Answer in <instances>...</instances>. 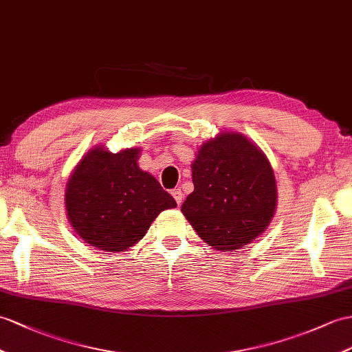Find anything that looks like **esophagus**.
I'll use <instances>...</instances> for the list:
<instances>
[{"label": "esophagus", "instance_id": "34e87169", "mask_svg": "<svg viewBox=\"0 0 352 352\" xmlns=\"http://www.w3.org/2000/svg\"><path fill=\"white\" fill-rule=\"evenodd\" d=\"M171 195L175 197V200H176L177 204L182 203V200H184V192H182L181 188H175V190H171Z\"/></svg>", "mask_w": 352, "mask_h": 352}]
</instances>
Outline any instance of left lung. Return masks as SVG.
<instances>
[{"label": "left lung", "mask_w": 352, "mask_h": 352, "mask_svg": "<svg viewBox=\"0 0 352 352\" xmlns=\"http://www.w3.org/2000/svg\"><path fill=\"white\" fill-rule=\"evenodd\" d=\"M194 191L182 213L203 241L233 251L267 228L276 209V182L260 148L242 134L221 133L192 162Z\"/></svg>", "instance_id": "8db88e82"}]
</instances>
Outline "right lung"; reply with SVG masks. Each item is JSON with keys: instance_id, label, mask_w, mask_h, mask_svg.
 <instances>
[{"instance_id": "right-lung-1", "label": "right lung", "mask_w": 352, "mask_h": 352, "mask_svg": "<svg viewBox=\"0 0 352 352\" xmlns=\"http://www.w3.org/2000/svg\"><path fill=\"white\" fill-rule=\"evenodd\" d=\"M140 149H92L76 167L65 209L76 233L101 251H126L146 234L158 213L176 201L137 166Z\"/></svg>"}]
</instances>
